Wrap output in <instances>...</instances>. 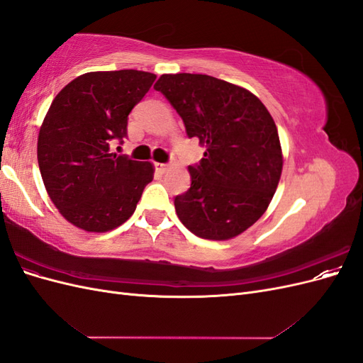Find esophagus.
Wrapping results in <instances>:
<instances>
[{
    "label": "esophagus",
    "mask_w": 363,
    "mask_h": 363,
    "mask_svg": "<svg viewBox=\"0 0 363 363\" xmlns=\"http://www.w3.org/2000/svg\"><path fill=\"white\" fill-rule=\"evenodd\" d=\"M155 167H156V169L160 172V174H164L168 171V164H164V163H155Z\"/></svg>",
    "instance_id": "1"
}]
</instances>
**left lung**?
Wrapping results in <instances>:
<instances>
[{"label": "left lung", "mask_w": 363, "mask_h": 363, "mask_svg": "<svg viewBox=\"0 0 363 363\" xmlns=\"http://www.w3.org/2000/svg\"><path fill=\"white\" fill-rule=\"evenodd\" d=\"M155 89L206 147L191 188L174 199L183 225L203 239L240 235L265 213L281 175L276 123L256 95L204 74H163Z\"/></svg>", "instance_id": "obj_1"}]
</instances>
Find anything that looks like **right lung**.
Listing matches in <instances>:
<instances>
[{"instance_id":"add662e5","label":"right lung","mask_w":363,"mask_h":363,"mask_svg":"<svg viewBox=\"0 0 363 363\" xmlns=\"http://www.w3.org/2000/svg\"><path fill=\"white\" fill-rule=\"evenodd\" d=\"M156 75L121 69L87 72L54 98L38 138L43 184L62 216L86 232L103 233L133 215L155 168L111 152L127 136L128 115Z\"/></svg>"}]
</instances>
